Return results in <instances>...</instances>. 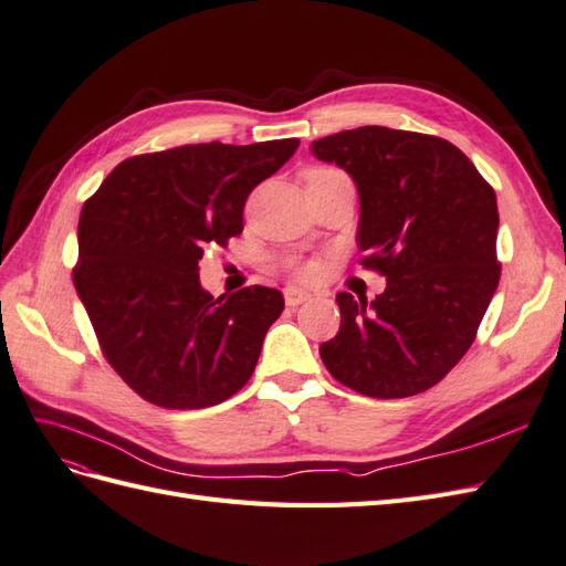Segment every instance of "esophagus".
Wrapping results in <instances>:
<instances>
[{
	"mask_svg": "<svg viewBox=\"0 0 566 566\" xmlns=\"http://www.w3.org/2000/svg\"><path fill=\"white\" fill-rule=\"evenodd\" d=\"M313 296V292H308V289H301V286H286L284 289V301H286V306H298V303H303V301H308Z\"/></svg>",
	"mask_w": 566,
	"mask_h": 566,
	"instance_id": "obj_1",
	"label": "esophagus"
}]
</instances>
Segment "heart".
I'll list each match as a JSON object with an SVG mask.
<instances>
[{
    "label": "heart",
    "mask_w": 566,
    "mask_h": 566,
    "mask_svg": "<svg viewBox=\"0 0 566 566\" xmlns=\"http://www.w3.org/2000/svg\"><path fill=\"white\" fill-rule=\"evenodd\" d=\"M313 171H325V169H313ZM301 272H303V274H311V272H313V265H303Z\"/></svg>",
    "instance_id": "heart-1"
}]
</instances>
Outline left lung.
<instances>
[{"instance_id":"1","label":"left lung","mask_w":566,"mask_h":566,"mask_svg":"<svg viewBox=\"0 0 566 566\" xmlns=\"http://www.w3.org/2000/svg\"><path fill=\"white\" fill-rule=\"evenodd\" d=\"M311 153L356 184V241L385 274L368 301L337 294L342 325L321 344L332 378L373 399L426 392L469 352L500 282L497 198L457 145L360 126Z\"/></svg>"}]
</instances>
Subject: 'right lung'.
<instances>
[{"instance_id":"obj_1","label":"right lung","mask_w":566,"mask_h":566,"mask_svg":"<svg viewBox=\"0 0 566 566\" xmlns=\"http://www.w3.org/2000/svg\"><path fill=\"white\" fill-rule=\"evenodd\" d=\"M298 148L200 143L128 157L85 202L74 284L109 366L145 401L208 409L249 382L284 298L245 286L212 298L206 245L243 231V206Z\"/></svg>"}]
</instances>
